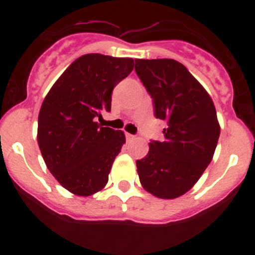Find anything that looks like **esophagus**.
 I'll return each mask as SVG.
<instances>
[{
	"label": "esophagus",
	"instance_id": "esophagus-1",
	"mask_svg": "<svg viewBox=\"0 0 255 255\" xmlns=\"http://www.w3.org/2000/svg\"><path fill=\"white\" fill-rule=\"evenodd\" d=\"M126 138H127V140H132V139H134V135L133 134H129V133H126Z\"/></svg>",
	"mask_w": 255,
	"mask_h": 255
}]
</instances>
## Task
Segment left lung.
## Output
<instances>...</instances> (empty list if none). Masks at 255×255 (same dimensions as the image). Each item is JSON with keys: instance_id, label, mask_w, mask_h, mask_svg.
Listing matches in <instances>:
<instances>
[{"instance_id": "left-lung-1", "label": "left lung", "mask_w": 255, "mask_h": 255, "mask_svg": "<svg viewBox=\"0 0 255 255\" xmlns=\"http://www.w3.org/2000/svg\"><path fill=\"white\" fill-rule=\"evenodd\" d=\"M135 73L153 97L155 117L166 122L164 140L149 143L137 160L144 190L159 199L186 194L211 163L220 123L208 92L174 59H135Z\"/></svg>"}]
</instances>
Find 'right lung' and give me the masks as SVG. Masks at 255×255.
I'll return each instance as SVG.
<instances>
[{"label":"right lung","instance_id":"add662e5","mask_svg":"<svg viewBox=\"0 0 255 255\" xmlns=\"http://www.w3.org/2000/svg\"><path fill=\"white\" fill-rule=\"evenodd\" d=\"M132 58L85 54L70 64L43 101L37 139L47 168L71 194L104 189L125 133L96 122L111 111L116 85L133 70Z\"/></svg>","mask_w":255,"mask_h":255}]
</instances>
